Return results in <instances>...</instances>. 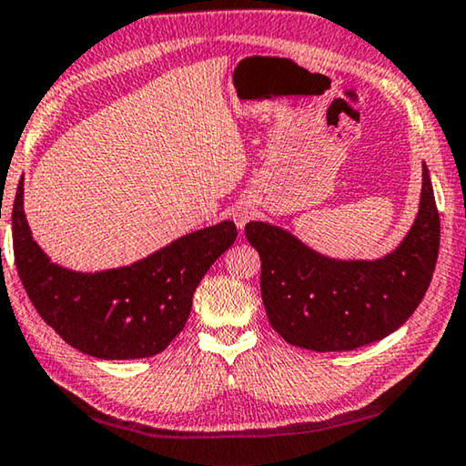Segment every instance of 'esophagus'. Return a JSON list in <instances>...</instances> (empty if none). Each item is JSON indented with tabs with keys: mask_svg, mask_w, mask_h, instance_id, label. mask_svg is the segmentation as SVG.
I'll return each mask as SVG.
<instances>
[{
	"mask_svg": "<svg viewBox=\"0 0 466 466\" xmlns=\"http://www.w3.org/2000/svg\"><path fill=\"white\" fill-rule=\"evenodd\" d=\"M251 217H254V208H251L249 204H239V207L233 208V220L239 228L246 227V223Z\"/></svg>",
	"mask_w": 466,
	"mask_h": 466,
	"instance_id": "obj_1",
	"label": "esophagus"
}]
</instances>
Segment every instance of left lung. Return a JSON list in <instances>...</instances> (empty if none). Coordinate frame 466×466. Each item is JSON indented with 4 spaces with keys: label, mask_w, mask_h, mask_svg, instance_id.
Listing matches in <instances>:
<instances>
[{
    "label": "left lung",
    "mask_w": 466,
    "mask_h": 466,
    "mask_svg": "<svg viewBox=\"0 0 466 466\" xmlns=\"http://www.w3.org/2000/svg\"><path fill=\"white\" fill-rule=\"evenodd\" d=\"M420 210L403 241L379 259H336L284 228L251 220L246 238L262 259V300L284 341L348 352L387 338L421 303L434 274L440 217L423 163Z\"/></svg>",
    "instance_id": "left-lung-1"
}]
</instances>
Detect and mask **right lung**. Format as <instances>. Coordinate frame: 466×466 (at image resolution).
<instances>
[{
    "mask_svg": "<svg viewBox=\"0 0 466 466\" xmlns=\"http://www.w3.org/2000/svg\"><path fill=\"white\" fill-rule=\"evenodd\" d=\"M14 258L32 305L79 352L102 360H137L166 350L190 317L208 268L233 246V220L177 238L138 262L102 272L53 264L32 239L24 215V177L12 210Z\"/></svg>",
    "mask_w": 466,
    "mask_h": 466,
    "instance_id": "obj_1",
    "label": "right lung"
}]
</instances>
